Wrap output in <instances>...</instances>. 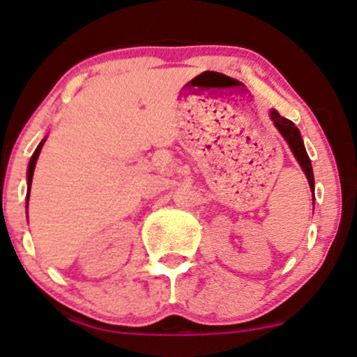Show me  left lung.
<instances>
[{"label": "left lung", "instance_id": "left-lung-1", "mask_svg": "<svg viewBox=\"0 0 357 357\" xmlns=\"http://www.w3.org/2000/svg\"><path fill=\"white\" fill-rule=\"evenodd\" d=\"M271 119L274 121V126H276L279 130V132L284 136V139L287 141V144H289L291 151H293L296 160H298L299 165H301L304 174L307 176V181H309V186H311L312 195H314V174H312L311 160H309L306 148H304L301 132H299L298 128L294 126L293 121L282 118V116L279 114L278 111H274V109L271 111Z\"/></svg>", "mask_w": 357, "mask_h": 357}]
</instances>
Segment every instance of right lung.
I'll return each mask as SVG.
<instances>
[{"instance_id": "right-lung-1", "label": "right lung", "mask_w": 357, "mask_h": 357, "mask_svg": "<svg viewBox=\"0 0 357 357\" xmlns=\"http://www.w3.org/2000/svg\"><path fill=\"white\" fill-rule=\"evenodd\" d=\"M45 141L46 139H43L40 144H38V148H36V151L33 153V156H31V160H29V166H28V196H26V204H28V199H29V190H31V181H33V173H34V166H36V160H38V156H40V151H41V148H43V144H45ZM28 208V206H26Z\"/></svg>"}]
</instances>
